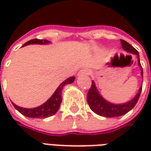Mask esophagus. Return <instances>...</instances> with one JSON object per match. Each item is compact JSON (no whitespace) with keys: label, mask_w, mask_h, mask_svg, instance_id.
<instances>
[{"label":"esophagus","mask_w":151,"mask_h":151,"mask_svg":"<svg viewBox=\"0 0 151 151\" xmlns=\"http://www.w3.org/2000/svg\"><path fill=\"white\" fill-rule=\"evenodd\" d=\"M88 74H90V72H89V70H87V69H82V70H80L78 73V76L88 75Z\"/></svg>","instance_id":"34e87169"}]
</instances>
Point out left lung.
<instances>
[{
    "instance_id": "8db88e82",
    "label": "left lung",
    "mask_w": 151,
    "mask_h": 151,
    "mask_svg": "<svg viewBox=\"0 0 151 151\" xmlns=\"http://www.w3.org/2000/svg\"><path fill=\"white\" fill-rule=\"evenodd\" d=\"M121 46L123 47L124 50H125L131 54L136 55L138 60V65L142 69L141 75L143 78V71L141 63H140L139 59V53L137 51L133 46H131L129 43L124 41L123 40H120ZM142 86H141L139 88V91L137 92V94L135 95V97L130 100V101L124 103V104H114L110 102L107 101L106 99L103 98L101 95L99 93V91L96 89L95 82L92 81V84L91 88L89 90L87 93V103H88L89 107L91 109L92 111L95 113H96L99 116L104 117H116L123 116L127 112H129L130 110H132L134 106L139 99L141 91H142Z\"/></svg>"
}]
</instances>
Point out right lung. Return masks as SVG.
<instances>
[{
    "mask_svg": "<svg viewBox=\"0 0 151 151\" xmlns=\"http://www.w3.org/2000/svg\"><path fill=\"white\" fill-rule=\"evenodd\" d=\"M49 43L50 41H48V40L34 39V40H29L28 42L24 43V45L22 47L28 45V44H47V43ZM74 79H75V77H70L69 78L66 79L65 81H64L58 86V88L56 89V91L54 92V94L43 104L40 105V107L34 108H24L17 106L13 102H12V104L14 105V107L20 113L22 114L23 116L30 117V118H40V119H42V118L52 116L53 115H55L56 111L59 110L60 106V104L62 101L61 92H62L63 87L67 84H70V83L73 82Z\"/></svg>",
    "mask_w": 151,
    "mask_h": 151,
    "instance_id": "add662e5",
    "label": "right lung"
}]
</instances>
